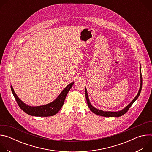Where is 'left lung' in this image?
I'll return each instance as SVG.
<instances>
[{"instance_id": "1", "label": "left lung", "mask_w": 152, "mask_h": 152, "mask_svg": "<svg viewBox=\"0 0 152 152\" xmlns=\"http://www.w3.org/2000/svg\"><path fill=\"white\" fill-rule=\"evenodd\" d=\"M140 78H141V84H140V90L137 95V96L134 99V100L130 103L125 108L120 111L118 112H110V111H103L102 110H99L96 109L94 107H93L91 104L90 102L88 97V94H87V92H86V89L85 88V97L86 99V102H87V104L88 106L90 108V110L94 114H96V115H100V116H103V117H120L123 115H124L125 113H126L127 112V111L129 110V109L132 106V104L135 102V101L138 98L140 93L141 91V88H142V75H141V66H140Z\"/></svg>"}]
</instances>
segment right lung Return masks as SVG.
<instances>
[{"label": "right lung", "mask_w": 152, "mask_h": 152, "mask_svg": "<svg viewBox=\"0 0 152 152\" xmlns=\"http://www.w3.org/2000/svg\"><path fill=\"white\" fill-rule=\"evenodd\" d=\"M74 82H72L68 85L62 90L59 96L52 103L39 106H30L28 104H26L17 97L12 86H11V88L18 105L20 107V109L22 110L25 113L32 116L50 117L55 115L61 109L64 100L66 99V96L68 92L70 90Z\"/></svg>", "instance_id": "right-lung-1"}]
</instances>
